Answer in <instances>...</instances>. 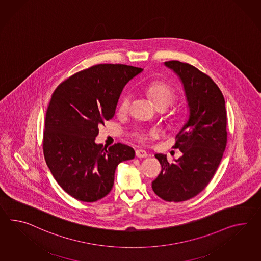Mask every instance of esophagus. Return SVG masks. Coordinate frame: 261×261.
Listing matches in <instances>:
<instances>
[{
    "mask_svg": "<svg viewBox=\"0 0 261 261\" xmlns=\"http://www.w3.org/2000/svg\"><path fill=\"white\" fill-rule=\"evenodd\" d=\"M136 156L137 158H141V159H144V158H147L148 156V153H147L146 151H144V150H142V149H139V150H137L136 151Z\"/></svg>",
    "mask_w": 261,
    "mask_h": 261,
    "instance_id": "obj_1",
    "label": "esophagus"
}]
</instances>
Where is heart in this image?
Returning a JSON list of instances; mask_svg holds the SVG:
<instances>
[{"label":"heart","instance_id":"heart-1","mask_svg":"<svg viewBox=\"0 0 261 261\" xmlns=\"http://www.w3.org/2000/svg\"><path fill=\"white\" fill-rule=\"evenodd\" d=\"M146 91L148 95L151 97V99L153 100V102H154V105L156 107H160L162 105L169 106L176 97L175 90L172 89L170 85L164 83V82H160V81L150 84L147 87ZM131 100H132L131 94H127L122 99L121 106H120L121 112H127L130 108ZM155 136H156V132L153 130H151L149 132H141L139 134V137L141 140H145L148 137L153 138Z\"/></svg>","mask_w":261,"mask_h":261}]
</instances>
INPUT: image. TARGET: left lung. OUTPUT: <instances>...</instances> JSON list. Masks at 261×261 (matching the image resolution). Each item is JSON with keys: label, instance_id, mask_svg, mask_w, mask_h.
Returning <instances> with one entry per match:
<instances>
[{"label": "left lung", "instance_id": "left-lung-1", "mask_svg": "<svg viewBox=\"0 0 261 261\" xmlns=\"http://www.w3.org/2000/svg\"><path fill=\"white\" fill-rule=\"evenodd\" d=\"M165 65L184 85L190 119L172 146L183 155L169 163L165 154H155L162 169L152 188L164 201L178 203L195 197L215 174L227 142V115L223 93L207 74L176 60Z\"/></svg>", "mask_w": 261, "mask_h": 261}]
</instances>
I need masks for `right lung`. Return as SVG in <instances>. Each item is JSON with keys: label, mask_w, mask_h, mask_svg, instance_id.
I'll list each match as a JSON object with an SVG mask.
<instances>
[{"label": "right lung", "mask_w": 261, "mask_h": 261, "mask_svg": "<svg viewBox=\"0 0 261 261\" xmlns=\"http://www.w3.org/2000/svg\"><path fill=\"white\" fill-rule=\"evenodd\" d=\"M143 69L123 64H98L67 78L51 94L43 132L46 163L71 197L95 202L114 184L117 166L135 158L126 144L94 142L98 126L113 118L123 87Z\"/></svg>", "instance_id": "obj_1"}]
</instances>
